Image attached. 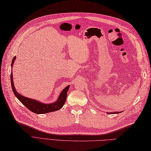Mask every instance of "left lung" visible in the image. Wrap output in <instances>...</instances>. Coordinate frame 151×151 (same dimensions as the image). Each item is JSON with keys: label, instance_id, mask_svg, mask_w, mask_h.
I'll use <instances>...</instances> for the list:
<instances>
[{"label": "left lung", "instance_id": "1", "mask_svg": "<svg viewBox=\"0 0 151 151\" xmlns=\"http://www.w3.org/2000/svg\"><path fill=\"white\" fill-rule=\"evenodd\" d=\"M121 113V112H119V111H118V112H113V113H110V114H113V113H114V114H116V113Z\"/></svg>", "mask_w": 151, "mask_h": 151}]
</instances>
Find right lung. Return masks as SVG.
I'll use <instances>...</instances> for the list:
<instances>
[{"mask_svg": "<svg viewBox=\"0 0 151 151\" xmlns=\"http://www.w3.org/2000/svg\"><path fill=\"white\" fill-rule=\"evenodd\" d=\"M15 60H16V57L14 56L12 62V68L13 67L14 61ZM10 77H11V84H12V90L14 94L15 95V96L17 97L18 100H19L25 106V107H26L28 109L30 110V111H31L32 112L36 114H43V113H49L52 111H55L61 109L62 108V106L64 105L65 102L66 101V99H67V91L68 90L70 86H67L63 91H62V92L60 95V97H59L58 101L56 102H54V103H52V104H45L42 103V102H40L36 100H34V99L27 98L22 96V95H20L16 91L15 88H14L13 81L12 71L11 72Z\"/></svg>", "mask_w": 151, "mask_h": 151, "instance_id": "right-lung-1", "label": "right lung"}]
</instances>
